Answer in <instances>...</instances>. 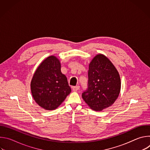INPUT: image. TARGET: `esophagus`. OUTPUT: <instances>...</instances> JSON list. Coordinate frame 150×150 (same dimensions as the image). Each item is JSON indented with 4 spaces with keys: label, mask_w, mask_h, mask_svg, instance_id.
Listing matches in <instances>:
<instances>
[{
    "label": "esophagus",
    "mask_w": 150,
    "mask_h": 150,
    "mask_svg": "<svg viewBox=\"0 0 150 150\" xmlns=\"http://www.w3.org/2000/svg\"><path fill=\"white\" fill-rule=\"evenodd\" d=\"M79 89V85H76V86H75V87H72V90L74 91H77Z\"/></svg>",
    "instance_id": "1"
}]
</instances>
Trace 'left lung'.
<instances>
[{
	"label": "left lung",
	"mask_w": 150,
	"mask_h": 150,
	"mask_svg": "<svg viewBox=\"0 0 150 150\" xmlns=\"http://www.w3.org/2000/svg\"><path fill=\"white\" fill-rule=\"evenodd\" d=\"M88 88L82 97L91 109L101 111L117 98L121 87L118 71L103 54L96 55L89 65Z\"/></svg>",
	"instance_id": "8db88e82"
}]
</instances>
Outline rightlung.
I'll return each instance as SVG.
<instances>
[{"instance_id":"right-lung-1","label":"right lung","mask_w":150,"mask_h":150,"mask_svg":"<svg viewBox=\"0 0 150 150\" xmlns=\"http://www.w3.org/2000/svg\"><path fill=\"white\" fill-rule=\"evenodd\" d=\"M59 60L50 56L42 61L31 82L35 101L45 110H54L71 93L67 78L60 71Z\"/></svg>"}]
</instances>
